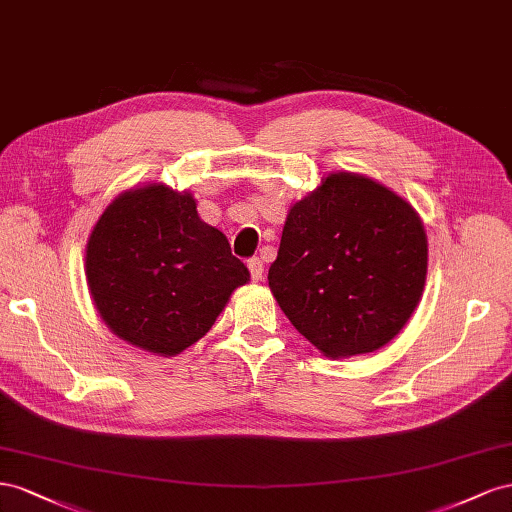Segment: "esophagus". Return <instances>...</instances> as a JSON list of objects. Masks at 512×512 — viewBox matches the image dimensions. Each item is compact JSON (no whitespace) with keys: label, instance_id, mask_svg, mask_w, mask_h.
I'll return each instance as SVG.
<instances>
[{"label":"esophagus","instance_id":"obj_1","mask_svg":"<svg viewBox=\"0 0 512 512\" xmlns=\"http://www.w3.org/2000/svg\"><path fill=\"white\" fill-rule=\"evenodd\" d=\"M248 272H251L253 283H259L261 279H264V261H261L259 257L248 261Z\"/></svg>","mask_w":512,"mask_h":512}]
</instances>
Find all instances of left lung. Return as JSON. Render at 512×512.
<instances>
[{"label":"left lung","mask_w":512,"mask_h":512,"mask_svg":"<svg viewBox=\"0 0 512 512\" xmlns=\"http://www.w3.org/2000/svg\"><path fill=\"white\" fill-rule=\"evenodd\" d=\"M425 225L369 175L332 171L291 203L268 285L328 358L377 352L414 315L427 281Z\"/></svg>","instance_id":"1"}]
</instances>
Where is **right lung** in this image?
Wrapping results in <instances>:
<instances>
[{
    "label": "right lung",
    "instance_id": "right-lung-1",
    "mask_svg": "<svg viewBox=\"0 0 512 512\" xmlns=\"http://www.w3.org/2000/svg\"><path fill=\"white\" fill-rule=\"evenodd\" d=\"M85 279L115 337L171 358L214 326L251 274L225 233L201 221L191 191L148 182L100 214L85 246Z\"/></svg>",
    "mask_w": 512,
    "mask_h": 512
}]
</instances>
